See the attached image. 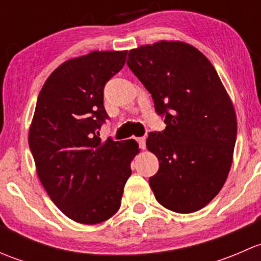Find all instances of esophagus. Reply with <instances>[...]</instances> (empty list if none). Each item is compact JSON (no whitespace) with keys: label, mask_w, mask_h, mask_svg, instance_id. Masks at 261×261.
<instances>
[{"label":"esophagus","mask_w":261,"mask_h":261,"mask_svg":"<svg viewBox=\"0 0 261 261\" xmlns=\"http://www.w3.org/2000/svg\"><path fill=\"white\" fill-rule=\"evenodd\" d=\"M145 141H146L145 136H143V138H139V139H138V143H139V146H140V149H143V150L145 149V147H146Z\"/></svg>","instance_id":"34e87169"}]
</instances>
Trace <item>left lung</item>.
Returning <instances> with one entry per match:
<instances>
[{
  "label": "left lung",
  "instance_id": "1",
  "mask_svg": "<svg viewBox=\"0 0 261 261\" xmlns=\"http://www.w3.org/2000/svg\"><path fill=\"white\" fill-rule=\"evenodd\" d=\"M127 65L165 116V130L146 139L159 160L150 188L170 211H199L222 189L232 164L238 134L232 101L211 62L191 44L141 45L128 51Z\"/></svg>",
  "mask_w": 261,
  "mask_h": 261
}]
</instances>
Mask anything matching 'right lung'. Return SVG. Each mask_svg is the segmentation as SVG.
Instances as JSON below:
<instances>
[{
  "label": "right lung",
  "mask_w": 261,
  "mask_h": 261,
  "mask_svg": "<svg viewBox=\"0 0 261 261\" xmlns=\"http://www.w3.org/2000/svg\"><path fill=\"white\" fill-rule=\"evenodd\" d=\"M127 51L103 50L72 58L44 83L29 130L36 173L55 206L67 217L96 225L118 211L135 140L102 141L109 116L103 87L125 65Z\"/></svg>",
  "instance_id": "obj_1"
}]
</instances>
